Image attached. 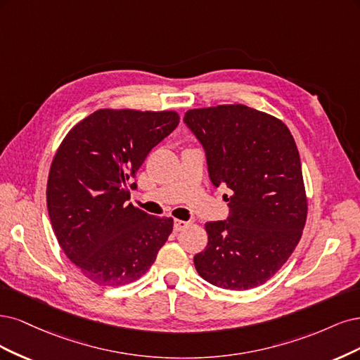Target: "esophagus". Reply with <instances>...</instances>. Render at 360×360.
<instances>
[{
  "mask_svg": "<svg viewBox=\"0 0 360 360\" xmlns=\"http://www.w3.org/2000/svg\"><path fill=\"white\" fill-rule=\"evenodd\" d=\"M187 226H188V223L187 221H181V219H175V223H173V229H175V231H181Z\"/></svg>",
  "mask_w": 360,
  "mask_h": 360,
  "instance_id": "obj_1",
  "label": "esophagus"
}]
</instances>
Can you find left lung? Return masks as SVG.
I'll use <instances>...</instances> for the list:
<instances>
[{
    "instance_id": "obj_1",
    "label": "left lung",
    "mask_w": 360,
    "mask_h": 360,
    "mask_svg": "<svg viewBox=\"0 0 360 360\" xmlns=\"http://www.w3.org/2000/svg\"><path fill=\"white\" fill-rule=\"evenodd\" d=\"M184 124L205 150L214 187L231 190L229 217L205 226L195 269L226 290L259 287L292 256L305 226L295 139L280 120L243 104L188 110Z\"/></svg>"
}]
</instances>
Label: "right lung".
<instances>
[{"label": "right lung", "instance_id": "add662e5", "mask_svg": "<svg viewBox=\"0 0 360 360\" xmlns=\"http://www.w3.org/2000/svg\"><path fill=\"white\" fill-rule=\"evenodd\" d=\"M179 124L175 112L101 109L75 125L52 161L48 212L65 256L100 285L141 278L173 229L137 210L130 188L150 149Z\"/></svg>", "mask_w": 360, "mask_h": 360}]
</instances>
